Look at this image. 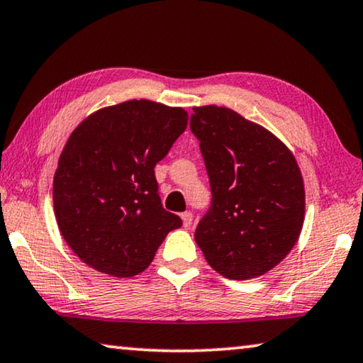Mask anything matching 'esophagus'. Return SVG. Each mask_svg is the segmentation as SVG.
<instances>
[{
	"mask_svg": "<svg viewBox=\"0 0 363 363\" xmlns=\"http://www.w3.org/2000/svg\"><path fill=\"white\" fill-rule=\"evenodd\" d=\"M182 220H183V227L188 228L193 224V214L191 213H183L182 214Z\"/></svg>",
	"mask_w": 363,
	"mask_h": 363,
	"instance_id": "34e87169",
	"label": "esophagus"
}]
</instances>
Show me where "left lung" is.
<instances>
[{"instance_id": "1", "label": "left lung", "mask_w": 363, "mask_h": 363, "mask_svg": "<svg viewBox=\"0 0 363 363\" xmlns=\"http://www.w3.org/2000/svg\"><path fill=\"white\" fill-rule=\"evenodd\" d=\"M213 201L194 240L209 266L233 281L266 274L294 248L305 216L297 160L279 139L217 105L194 107Z\"/></svg>"}]
</instances>
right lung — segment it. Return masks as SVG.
I'll return each mask as SVG.
<instances>
[{"label":"right lung","instance_id":"obj_1","mask_svg":"<svg viewBox=\"0 0 363 363\" xmlns=\"http://www.w3.org/2000/svg\"><path fill=\"white\" fill-rule=\"evenodd\" d=\"M180 107L128 100L71 133L53 178V208L69 248L105 274L143 272L182 219L164 209L154 167L186 130Z\"/></svg>","mask_w":363,"mask_h":363}]
</instances>
